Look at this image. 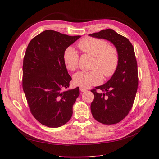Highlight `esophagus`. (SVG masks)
Segmentation results:
<instances>
[{
    "label": "esophagus",
    "mask_w": 159,
    "mask_h": 159,
    "mask_svg": "<svg viewBox=\"0 0 159 159\" xmlns=\"http://www.w3.org/2000/svg\"><path fill=\"white\" fill-rule=\"evenodd\" d=\"M80 92H87V89H85V88H84V87H80Z\"/></svg>",
    "instance_id": "obj_1"
}]
</instances>
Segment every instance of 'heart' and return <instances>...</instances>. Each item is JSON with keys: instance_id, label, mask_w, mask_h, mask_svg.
Segmentation results:
<instances>
[{"instance_id": "heart-1", "label": "heart", "mask_w": 159, "mask_h": 159, "mask_svg": "<svg viewBox=\"0 0 159 159\" xmlns=\"http://www.w3.org/2000/svg\"><path fill=\"white\" fill-rule=\"evenodd\" d=\"M81 51L93 57L92 68L89 72L80 71L74 74L73 82L76 85L88 87L102 81V74L104 78L113 75L119 63V55L117 50L109 46L105 40L85 38L78 43ZM63 62L67 70L76 69L79 62V54L73 47L70 46L63 53Z\"/></svg>"}]
</instances>
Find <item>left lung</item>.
Here are the masks:
<instances>
[{"mask_svg": "<svg viewBox=\"0 0 159 159\" xmlns=\"http://www.w3.org/2000/svg\"><path fill=\"white\" fill-rule=\"evenodd\" d=\"M89 35L109 41L119 55V63L113 75L105 84L91 90L94 94L91 104L94 119L104 124H117L129 113L137 91V63L134 48L126 38L111 29ZM97 89L103 92L97 93Z\"/></svg>", "mask_w": 159, "mask_h": 159, "instance_id": "8db88e82", "label": "left lung"}]
</instances>
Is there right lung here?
I'll use <instances>...</instances> for the list:
<instances>
[{
  "label": "right lung",
  "mask_w": 159,
  "mask_h": 159,
  "mask_svg": "<svg viewBox=\"0 0 159 159\" xmlns=\"http://www.w3.org/2000/svg\"><path fill=\"white\" fill-rule=\"evenodd\" d=\"M46 30L33 38L23 60L22 87L32 115L50 128L63 126L72 116L79 87L67 89L72 78L63 62L66 49L80 38Z\"/></svg>",
  "instance_id": "right-lung-1"
}]
</instances>
